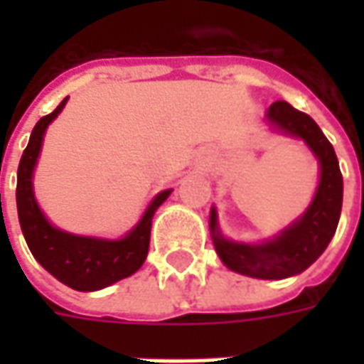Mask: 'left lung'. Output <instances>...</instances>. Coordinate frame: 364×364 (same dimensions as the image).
I'll return each instance as SVG.
<instances>
[{"label":"left lung","instance_id":"1","mask_svg":"<svg viewBox=\"0 0 364 364\" xmlns=\"http://www.w3.org/2000/svg\"><path fill=\"white\" fill-rule=\"evenodd\" d=\"M265 119L274 132L300 138L318 159L320 183L314 193L312 203L300 218L261 244L232 242L222 236L218 214L214 206L210 210L208 226L214 250L230 271L253 279L281 281L306 271L326 252L336 234L341 214L343 177L339 171V161L333 146L314 122L312 117L296 111L287 101H277L267 109Z\"/></svg>","mask_w":364,"mask_h":364}]
</instances>
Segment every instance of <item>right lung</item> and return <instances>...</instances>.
Returning a JSON list of instances; mask_svg holds the SVG:
<instances>
[{
	"instance_id": "add662e5",
	"label": "right lung",
	"mask_w": 364,
	"mask_h": 364,
	"mask_svg": "<svg viewBox=\"0 0 364 364\" xmlns=\"http://www.w3.org/2000/svg\"><path fill=\"white\" fill-rule=\"evenodd\" d=\"M66 103L68 97L50 114L38 120L31 132L17 169V213L23 236L35 259L70 289L93 292L127 279L142 267L150 247L151 218L173 189L159 191L146 206L138 224L119 240L77 236L50 224L36 203L33 173L43 150L44 132Z\"/></svg>"
}]
</instances>
